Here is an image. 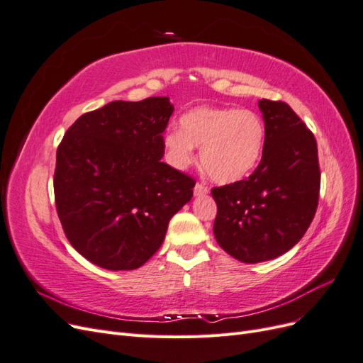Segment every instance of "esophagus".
Here are the masks:
<instances>
[{
    "label": "esophagus",
    "instance_id": "obj_1",
    "mask_svg": "<svg viewBox=\"0 0 363 363\" xmlns=\"http://www.w3.org/2000/svg\"><path fill=\"white\" fill-rule=\"evenodd\" d=\"M208 192V188L207 186L204 184V183H201V182H199L195 184V188H194V194L195 195H206Z\"/></svg>",
    "mask_w": 363,
    "mask_h": 363
}]
</instances>
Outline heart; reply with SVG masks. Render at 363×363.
<instances>
[{
	"mask_svg": "<svg viewBox=\"0 0 363 363\" xmlns=\"http://www.w3.org/2000/svg\"><path fill=\"white\" fill-rule=\"evenodd\" d=\"M180 128L169 130L163 139L174 167H188L194 147H201V167L208 177L233 183L260 162L267 131L262 118L250 108L201 106L182 116Z\"/></svg>",
	"mask_w": 363,
	"mask_h": 363,
	"instance_id": "obj_1",
	"label": "heart"
}]
</instances>
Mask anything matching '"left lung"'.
Returning <instances> with one entry per match:
<instances>
[{"instance_id": "obj_1", "label": "left lung", "mask_w": 363, "mask_h": 363, "mask_svg": "<svg viewBox=\"0 0 363 363\" xmlns=\"http://www.w3.org/2000/svg\"><path fill=\"white\" fill-rule=\"evenodd\" d=\"M262 160L248 179L212 189L216 242L235 259H276L304 236L320 200L316 139L289 104L263 100Z\"/></svg>"}]
</instances>
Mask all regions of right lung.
Segmentation results:
<instances>
[{"label":"right lung","instance_id":"add662e5","mask_svg":"<svg viewBox=\"0 0 363 363\" xmlns=\"http://www.w3.org/2000/svg\"><path fill=\"white\" fill-rule=\"evenodd\" d=\"M168 96L82 115L57 148L54 199L69 244L95 265L136 269L160 248L195 180L162 162Z\"/></svg>","mask_w":363,"mask_h":363}]
</instances>
